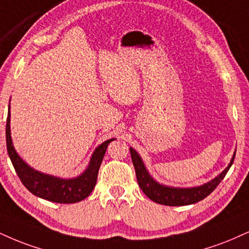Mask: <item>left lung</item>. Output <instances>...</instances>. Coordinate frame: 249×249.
Listing matches in <instances>:
<instances>
[{
	"instance_id": "obj_1",
	"label": "left lung",
	"mask_w": 249,
	"mask_h": 249,
	"mask_svg": "<svg viewBox=\"0 0 249 249\" xmlns=\"http://www.w3.org/2000/svg\"><path fill=\"white\" fill-rule=\"evenodd\" d=\"M130 152L134 169H136L137 181L140 189L143 191V194H145L149 199L153 200V202L169 206L195 204V203L199 202V200L208 197L209 195L217 188V185L220 183L221 179L225 178V175L227 172H229L230 167L232 166L235 157L234 153L232 159H231V162L229 166H227L217 178L209 181L208 183L194 188H174L158 183V182L149 175V173L147 172V169H146L140 155L138 154L132 147H130Z\"/></svg>"
}]
</instances>
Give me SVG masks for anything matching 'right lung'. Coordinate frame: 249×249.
Masks as SVG:
<instances>
[{"mask_svg":"<svg viewBox=\"0 0 249 249\" xmlns=\"http://www.w3.org/2000/svg\"><path fill=\"white\" fill-rule=\"evenodd\" d=\"M5 138H7L9 158H10L14 168L24 187L35 196L51 200V202L61 203V204L81 202L90 195L96 185L98 169H100L102 160L106 154L107 145L112 140H115L112 138V139L101 143L92 153L90 162H89L87 169L77 178H60L56 176L35 170L17 154L13 145L10 133V103H9L7 126H5Z\"/></svg>","mask_w":249,"mask_h":249,"instance_id":"1","label":"right lung"}]
</instances>
